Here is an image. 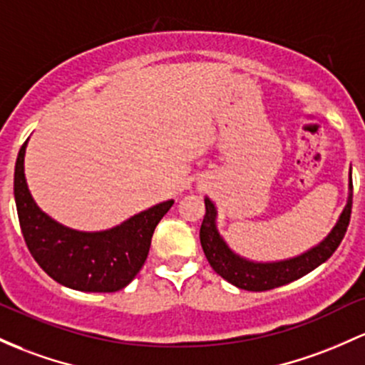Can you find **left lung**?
<instances>
[{"label": "left lung", "instance_id": "8db88e82", "mask_svg": "<svg viewBox=\"0 0 365 365\" xmlns=\"http://www.w3.org/2000/svg\"><path fill=\"white\" fill-rule=\"evenodd\" d=\"M351 197H354V185H351L350 170L346 206L339 215L336 225L327 234V237L305 253L287 259H279V262H253V259H247L234 253L216 228L218 213H216L215 202L210 197H204L206 215H204L201 232H199L202 251L216 274L222 275L227 282L234 284L239 289L268 291L284 286V284L293 282V280L307 275L308 272L315 270L338 250L339 242L343 241L346 234L348 223H350Z\"/></svg>", "mask_w": 365, "mask_h": 365}]
</instances>
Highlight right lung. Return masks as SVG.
<instances>
[{"label":"right lung","mask_w":365,"mask_h":365,"mask_svg":"<svg viewBox=\"0 0 365 365\" xmlns=\"http://www.w3.org/2000/svg\"><path fill=\"white\" fill-rule=\"evenodd\" d=\"M27 140L15 163L14 195L24 241L38 265L62 286L85 293L126 287L145 263L154 228L173 206L155 204L109 230L81 232L55 222L38 207L24 173Z\"/></svg>","instance_id":"1"}]
</instances>
